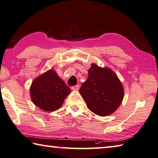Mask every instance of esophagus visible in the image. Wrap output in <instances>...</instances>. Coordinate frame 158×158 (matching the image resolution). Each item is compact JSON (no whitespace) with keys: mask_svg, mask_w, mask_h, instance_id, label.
<instances>
[{"mask_svg":"<svg viewBox=\"0 0 158 158\" xmlns=\"http://www.w3.org/2000/svg\"><path fill=\"white\" fill-rule=\"evenodd\" d=\"M79 88H80V85H75V86L71 87V89L73 91H77L79 89Z\"/></svg>","mask_w":158,"mask_h":158,"instance_id":"1","label":"esophagus"}]
</instances>
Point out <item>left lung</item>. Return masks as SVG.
I'll return each mask as SVG.
<instances>
[{"label": "left lung", "mask_w": 158, "mask_h": 158, "mask_svg": "<svg viewBox=\"0 0 158 158\" xmlns=\"http://www.w3.org/2000/svg\"><path fill=\"white\" fill-rule=\"evenodd\" d=\"M89 76L80 89L87 107L94 114L106 117L115 112L123 98V87L117 75L109 68L92 64Z\"/></svg>", "instance_id": "left-lung-1"}]
</instances>
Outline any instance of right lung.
Instances as JSON below:
<instances>
[{"instance_id": "1", "label": "right lung", "mask_w": 158, "mask_h": 158, "mask_svg": "<svg viewBox=\"0 0 158 158\" xmlns=\"http://www.w3.org/2000/svg\"><path fill=\"white\" fill-rule=\"evenodd\" d=\"M70 92V88L52 69L36 78L30 87L33 103L48 112L59 109Z\"/></svg>"}]
</instances>
